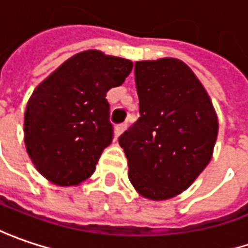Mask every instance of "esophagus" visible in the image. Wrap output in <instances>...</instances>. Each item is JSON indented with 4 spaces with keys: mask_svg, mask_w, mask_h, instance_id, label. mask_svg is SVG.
<instances>
[{
    "mask_svg": "<svg viewBox=\"0 0 248 248\" xmlns=\"http://www.w3.org/2000/svg\"><path fill=\"white\" fill-rule=\"evenodd\" d=\"M126 127H127V124H118V126L115 127V135H116V137H119V136L122 135L124 130H126Z\"/></svg>",
    "mask_w": 248,
    "mask_h": 248,
    "instance_id": "obj_1",
    "label": "esophagus"
}]
</instances>
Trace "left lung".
<instances>
[{"label": "left lung", "instance_id": "left-lung-1", "mask_svg": "<svg viewBox=\"0 0 248 248\" xmlns=\"http://www.w3.org/2000/svg\"><path fill=\"white\" fill-rule=\"evenodd\" d=\"M140 118L119 137L129 179L145 199L180 194L208 165L218 136L210 97L176 58L135 63Z\"/></svg>", "mask_w": 248, "mask_h": 248}]
</instances>
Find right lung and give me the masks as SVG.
Segmentation results:
<instances>
[{
  "mask_svg": "<svg viewBox=\"0 0 248 248\" xmlns=\"http://www.w3.org/2000/svg\"><path fill=\"white\" fill-rule=\"evenodd\" d=\"M129 60L83 51L33 92L25 112V144L37 170L58 186L90 178L113 139L107 93L132 72Z\"/></svg>",
  "mask_w": 248,
  "mask_h": 248,
  "instance_id": "1",
  "label": "right lung"
}]
</instances>
